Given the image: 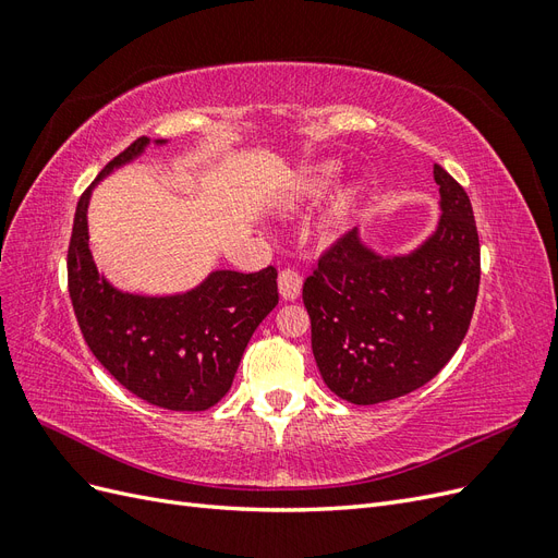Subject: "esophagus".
<instances>
[{"label":"esophagus","mask_w":558,"mask_h":558,"mask_svg":"<svg viewBox=\"0 0 558 558\" xmlns=\"http://www.w3.org/2000/svg\"><path fill=\"white\" fill-rule=\"evenodd\" d=\"M302 291V277L295 269H281L279 272V295L283 300H298Z\"/></svg>","instance_id":"1"}]
</instances>
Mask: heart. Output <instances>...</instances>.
Wrapping results in <instances>:
<instances>
[{"instance_id":"1","label":"heart","mask_w":558,"mask_h":558,"mask_svg":"<svg viewBox=\"0 0 558 558\" xmlns=\"http://www.w3.org/2000/svg\"><path fill=\"white\" fill-rule=\"evenodd\" d=\"M335 174H337V165H332V162H324V165L312 167V170H307L305 174L300 177V181L295 183L293 199L298 202V199H316V197H320L332 185ZM351 199H353L351 191H344L340 197H337L335 214H344L351 207Z\"/></svg>"}]
</instances>
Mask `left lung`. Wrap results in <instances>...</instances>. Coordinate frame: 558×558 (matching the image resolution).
I'll return each mask as SVG.
<instances>
[{
  "label": "left lung",
  "instance_id": "obj_1",
  "mask_svg": "<svg viewBox=\"0 0 558 558\" xmlns=\"http://www.w3.org/2000/svg\"><path fill=\"white\" fill-rule=\"evenodd\" d=\"M440 221L414 251L381 256L347 232L302 286L312 351L335 396L377 404L428 384L461 347L480 291L470 197L440 165Z\"/></svg>",
  "mask_w": 558,
  "mask_h": 558
}]
</instances>
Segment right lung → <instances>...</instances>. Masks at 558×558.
Returning a JSON list of instances; mask_svg holds the SVG:
<instances>
[{"instance_id": "obj_1", "label": "right lung", "mask_w": 558, "mask_h": 558, "mask_svg": "<svg viewBox=\"0 0 558 558\" xmlns=\"http://www.w3.org/2000/svg\"><path fill=\"white\" fill-rule=\"evenodd\" d=\"M148 144V137L132 142L78 197L66 281L83 340L118 384L156 408L202 412L230 391L251 335L277 307V269H216L177 295L128 293L107 281L90 253L88 202L99 181Z\"/></svg>"}]
</instances>
